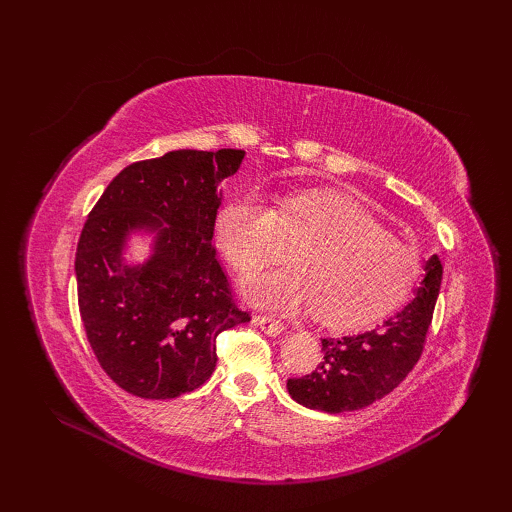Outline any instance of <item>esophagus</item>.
<instances>
[{
    "label": "esophagus",
    "mask_w": 512,
    "mask_h": 512,
    "mask_svg": "<svg viewBox=\"0 0 512 512\" xmlns=\"http://www.w3.org/2000/svg\"><path fill=\"white\" fill-rule=\"evenodd\" d=\"M256 322H258V327L265 331L267 335H271V337H280L286 331L284 322L282 320H275L271 316H258Z\"/></svg>",
    "instance_id": "1"
}]
</instances>
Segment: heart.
<instances>
[{
	"mask_svg": "<svg viewBox=\"0 0 512 512\" xmlns=\"http://www.w3.org/2000/svg\"><path fill=\"white\" fill-rule=\"evenodd\" d=\"M280 239L299 243L288 254L290 269L245 275L243 299L280 314L314 307L335 329L354 331L386 318L406 303L421 273L412 247L337 192L284 194L275 209L256 194H241L215 215V247L239 273L265 265Z\"/></svg>",
	"mask_w": 512,
	"mask_h": 512,
	"instance_id": "b5f03b06",
	"label": "heart"
}]
</instances>
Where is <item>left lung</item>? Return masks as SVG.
<instances>
[{"mask_svg":"<svg viewBox=\"0 0 512 512\" xmlns=\"http://www.w3.org/2000/svg\"><path fill=\"white\" fill-rule=\"evenodd\" d=\"M423 269L416 297L378 329L322 339L320 365L312 374L286 382L290 397L309 410L342 414L389 395L421 356L436 307L442 262L433 254Z\"/></svg>","mask_w":512,"mask_h":512,"instance_id":"1","label":"left lung"}]
</instances>
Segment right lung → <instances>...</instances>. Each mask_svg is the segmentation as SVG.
<instances>
[{
	"instance_id": "1",
	"label": "right lung",
	"mask_w": 512,
	"mask_h": 512,
	"mask_svg": "<svg viewBox=\"0 0 512 512\" xmlns=\"http://www.w3.org/2000/svg\"><path fill=\"white\" fill-rule=\"evenodd\" d=\"M245 151L177 149L130 164L91 209L76 247L81 320L98 363L123 391L173 399L205 384L215 337L250 322L215 258L220 183ZM134 231L154 237L143 266L122 258Z\"/></svg>"
}]
</instances>
